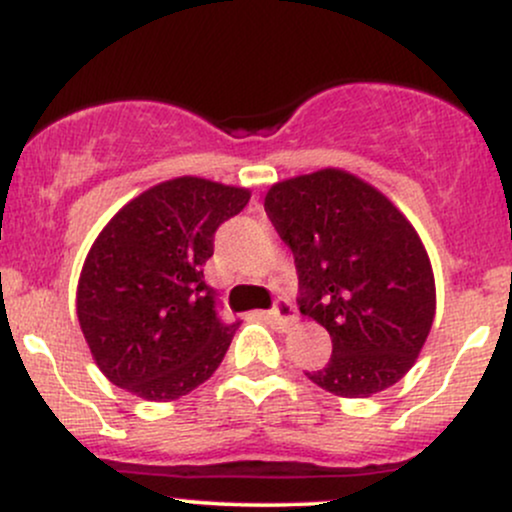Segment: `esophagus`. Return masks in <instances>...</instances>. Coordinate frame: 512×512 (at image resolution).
I'll return each instance as SVG.
<instances>
[{
    "label": "esophagus",
    "instance_id": "34e87169",
    "mask_svg": "<svg viewBox=\"0 0 512 512\" xmlns=\"http://www.w3.org/2000/svg\"><path fill=\"white\" fill-rule=\"evenodd\" d=\"M269 317H272L274 325L279 327V330H289L293 322L298 320L296 308H293L289 301H284V298H279V301L274 303V308H272V313H269Z\"/></svg>",
    "mask_w": 512,
    "mask_h": 512
}]
</instances>
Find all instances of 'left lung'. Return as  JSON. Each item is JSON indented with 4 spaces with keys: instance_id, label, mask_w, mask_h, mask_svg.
I'll return each mask as SVG.
<instances>
[{
    "instance_id": "1",
    "label": "left lung",
    "mask_w": 512,
    "mask_h": 512,
    "mask_svg": "<svg viewBox=\"0 0 512 512\" xmlns=\"http://www.w3.org/2000/svg\"><path fill=\"white\" fill-rule=\"evenodd\" d=\"M264 211L296 260L301 313L332 337L330 363L305 375L337 397L402 380L436 317L431 260L407 216L339 168L276 182Z\"/></svg>"
}]
</instances>
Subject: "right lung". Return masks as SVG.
I'll return each mask as SVG.
<instances>
[{
    "mask_svg": "<svg viewBox=\"0 0 512 512\" xmlns=\"http://www.w3.org/2000/svg\"><path fill=\"white\" fill-rule=\"evenodd\" d=\"M248 199L245 187L182 175L134 197L98 233L81 267L76 315L110 383L170 402L219 368L238 322L216 313L204 264L216 228Z\"/></svg>",
    "mask_w": 512,
    "mask_h": 512,
    "instance_id": "1",
    "label": "right lung"
}]
</instances>
